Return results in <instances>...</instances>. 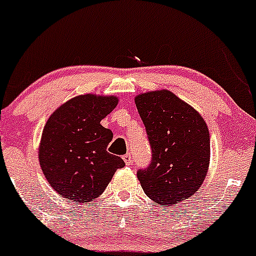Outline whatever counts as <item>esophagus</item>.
<instances>
[{"mask_svg":"<svg viewBox=\"0 0 256 256\" xmlns=\"http://www.w3.org/2000/svg\"><path fill=\"white\" fill-rule=\"evenodd\" d=\"M123 160H124L127 166H130V164L134 162V158H133V156H132V154H126V155L123 156Z\"/></svg>","mask_w":256,"mask_h":256,"instance_id":"34e87169","label":"esophagus"}]
</instances>
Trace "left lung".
I'll return each mask as SVG.
<instances>
[{
    "label": "left lung",
    "mask_w": 256,
    "mask_h": 256,
    "mask_svg": "<svg viewBox=\"0 0 256 256\" xmlns=\"http://www.w3.org/2000/svg\"><path fill=\"white\" fill-rule=\"evenodd\" d=\"M136 105L152 152L150 164L136 172L142 188L160 205L188 199L204 182L210 161L205 120L167 90L138 95Z\"/></svg>",
    "instance_id": "1"
}]
</instances>
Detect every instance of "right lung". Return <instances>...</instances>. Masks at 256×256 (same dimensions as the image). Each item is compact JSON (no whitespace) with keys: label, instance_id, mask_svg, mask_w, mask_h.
Masks as SVG:
<instances>
[{"label":"right lung","instance_id":"obj_1","mask_svg":"<svg viewBox=\"0 0 256 256\" xmlns=\"http://www.w3.org/2000/svg\"><path fill=\"white\" fill-rule=\"evenodd\" d=\"M117 102L114 96H76L46 122L39 149L41 168L52 188L68 202L79 205L96 199L126 164L120 156L107 152L114 134L100 123Z\"/></svg>","mask_w":256,"mask_h":256}]
</instances>
